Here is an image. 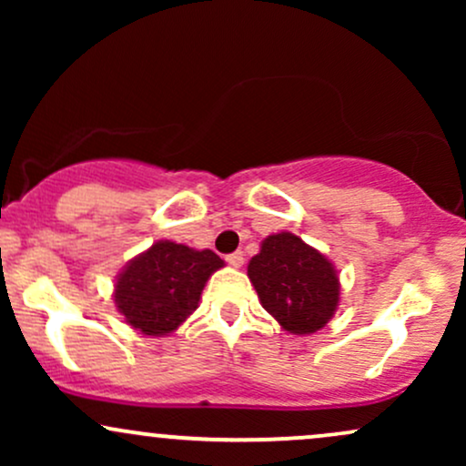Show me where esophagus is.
I'll return each mask as SVG.
<instances>
[{"label":"esophagus","mask_w":466,"mask_h":466,"mask_svg":"<svg viewBox=\"0 0 466 466\" xmlns=\"http://www.w3.org/2000/svg\"><path fill=\"white\" fill-rule=\"evenodd\" d=\"M226 260L232 267H243V263H245V256H243V251H232V254H228L226 256Z\"/></svg>","instance_id":"1"}]
</instances>
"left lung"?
<instances>
[{
    "label": "left lung",
    "mask_w": 466,
    "mask_h": 466,
    "mask_svg": "<svg viewBox=\"0 0 466 466\" xmlns=\"http://www.w3.org/2000/svg\"><path fill=\"white\" fill-rule=\"evenodd\" d=\"M248 276L265 311L293 335L324 329L339 302L333 263L291 232L267 237L249 260Z\"/></svg>",
    "instance_id": "obj_1"
}]
</instances>
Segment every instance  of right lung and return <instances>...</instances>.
I'll use <instances>...</instances> for the list:
<instances>
[{"label":"right lung","mask_w":466,"mask_h":466,"mask_svg":"<svg viewBox=\"0 0 466 466\" xmlns=\"http://www.w3.org/2000/svg\"><path fill=\"white\" fill-rule=\"evenodd\" d=\"M218 267L223 260L212 249L157 240L117 276V311L144 335L173 333L199 307L203 287Z\"/></svg>","instance_id":"1"}]
</instances>
